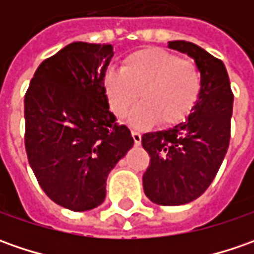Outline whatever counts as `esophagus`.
Wrapping results in <instances>:
<instances>
[{
  "mask_svg": "<svg viewBox=\"0 0 254 254\" xmlns=\"http://www.w3.org/2000/svg\"><path fill=\"white\" fill-rule=\"evenodd\" d=\"M131 135H132V140L135 142V145H140L141 144V134L140 131H137V130H131Z\"/></svg>",
  "mask_w": 254,
  "mask_h": 254,
  "instance_id": "34e87169",
  "label": "esophagus"
}]
</instances>
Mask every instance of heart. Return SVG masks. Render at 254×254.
I'll list each match as a JSON object with an SVG mask.
<instances>
[{
    "label": "heart",
    "instance_id": "b5f03b06",
    "mask_svg": "<svg viewBox=\"0 0 254 254\" xmlns=\"http://www.w3.org/2000/svg\"><path fill=\"white\" fill-rule=\"evenodd\" d=\"M203 77L192 59L160 48H147L127 55L123 69L110 67L103 76V90L112 112L124 119L140 100L131 123L147 126L155 120L175 126L188 119L199 102Z\"/></svg>",
    "mask_w": 254,
    "mask_h": 254
}]
</instances>
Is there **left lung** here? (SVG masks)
<instances>
[{
    "label": "left lung",
    "instance_id": "1",
    "mask_svg": "<svg viewBox=\"0 0 254 254\" xmlns=\"http://www.w3.org/2000/svg\"><path fill=\"white\" fill-rule=\"evenodd\" d=\"M168 46L190 55L203 77L199 102L187 122L141 137L150 155L144 192L154 203L175 206L199 198L216 177L229 147L233 93L220 59L187 41Z\"/></svg>",
    "mask_w": 254,
    "mask_h": 254
}]
</instances>
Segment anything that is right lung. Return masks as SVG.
I'll list each match as a JSON object with an SVG mask.
<instances>
[{
  "label": "right lung",
  "mask_w": 254,
  "mask_h": 254,
  "mask_svg": "<svg viewBox=\"0 0 254 254\" xmlns=\"http://www.w3.org/2000/svg\"><path fill=\"white\" fill-rule=\"evenodd\" d=\"M109 44L73 42L45 59L25 93V150L44 192L74 210L97 208L106 180L134 144L109 112Z\"/></svg>",
  "instance_id": "obj_1"
}]
</instances>
